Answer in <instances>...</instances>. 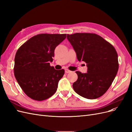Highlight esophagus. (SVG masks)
<instances>
[{
    "mask_svg": "<svg viewBox=\"0 0 132 132\" xmlns=\"http://www.w3.org/2000/svg\"><path fill=\"white\" fill-rule=\"evenodd\" d=\"M65 72L66 73H68L71 72V71L69 70V69H65Z\"/></svg>",
    "mask_w": 132,
    "mask_h": 132,
    "instance_id": "esophagus-1",
    "label": "esophagus"
}]
</instances>
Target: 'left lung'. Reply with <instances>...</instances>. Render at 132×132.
<instances>
[{
	"instance_id": "left-lung-1",
	"label": "left lung",
	"mask_w": 132,
	"mask_h": 132,
	"mask_svg": "<svg viewBox=\"0 0 132 132\" xmlns=\"http://www.w3.org/2000/svg\"><path fill=\"white\" fill-rule=\"evenodd\" d=\"M67 39L79 61L87 64L86 73L76 71L78 79L73 84L74 91L87 99L104 94L111 85L118 70V54L114 47L100 36L90 33L67 35Z\"/></svg>"
}]
</instances>
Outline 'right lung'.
Instances as JSON below:
<instances>
[{
  "instance_id": "right-lung-1",
  "label": "right lung",
  "mask_w": 132,
  "mask_h": 132,
  "mask_svg": "<svg viewBox=\"0 0 132 132\" xmlns=\"http://www.w3.org/2000/svg\"><path fill=\"white\" fill-rule=\"evenodd\" d=\"M66 34L36 35L19 48L15 57L16 79L26 95L37 101L45 100L57 91L64 70L50 66L54 50Z\"/></svg>"
}]
</instances>
